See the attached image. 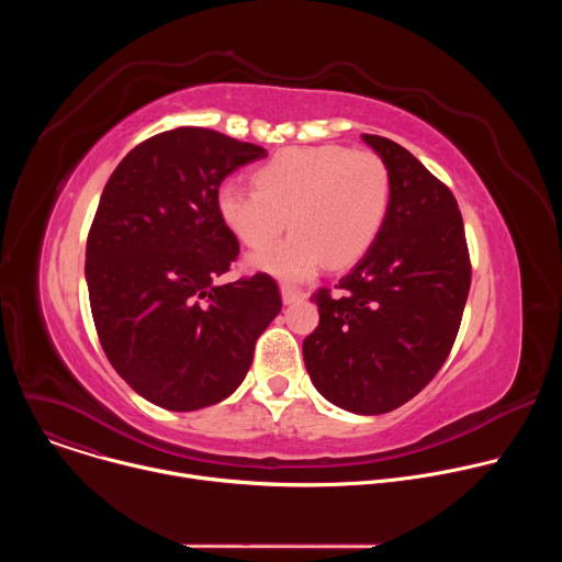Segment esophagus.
Here are the masks:
<instances>
[{
	"label": "esophagus",
	"instance_id": "obj_1",
	"mask_svg": "<svg viewBox=\"0 0 562 562\" xmlns=\"http://www.w3.org/2000/svg\"><path fill=\"white\" fill-rule=\"evenodd\" d=\"M282 300H284V304H293V302H300V300H304V291H300V289H295V286H289V284H282Z\"/></svg>",
	"mask_w": 562,
	"mask_h": 562
}]
</instances>
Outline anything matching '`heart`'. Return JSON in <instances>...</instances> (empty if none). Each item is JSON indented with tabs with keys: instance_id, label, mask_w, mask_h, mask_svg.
<instances>
[{
	"instance_id": "heart-1",
	"label": "heart",
	"mask_w": 562,
	"mask_h": 562,
	"mask_svg": "<svg viewBox=\"0 0 562 562\" xmlns=\"http://www.w3.org/2000/svg\"><path fill=\"white\" fill-rule=\"evenodd\" d=\"M254 189L224 184L217 213L249 249H263L283 229L294 233L249 265L284 280L313 273L319 262L342 269L378 237L391 200V173L369 148L289 146L256 169Z\"/></svg>"
}]
</instances>
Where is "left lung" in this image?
<instances>
[{"label": "left lung", "mask_w": 562, "mask_h": 562, "mask_svg": "<svg viewBox=\"0 0 562 562\" xmlns=\"http://www.w3.org/2000/svg\"><path fill=\"white\" fill-rule=\"evenodd\" d=\"M362 139L384 159L391 200L364 258L315 297L319 325L304 338L306 371L329 403L362 416L397 409L445 364L471 286L458 202L405 148Z\"/></svg>", "instance_id": "obj_1"}]
</instances>
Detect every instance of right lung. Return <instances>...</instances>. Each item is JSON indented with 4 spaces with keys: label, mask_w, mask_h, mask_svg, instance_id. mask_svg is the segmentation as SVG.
Wrapping results in <instances>:
<instances>
[{
    "label": "right lung",
    "mask_w": 562,
    "mask_h": 562,
    "mask_svg": "<svg viewBox=\"0 0 562 562\" xmlns=\"http://www.w3.org/2000/svg\"><path fill=\"white\" fill-rule=\"evenodd\" d=\"M262 157L258 144L180 126L137 144L102 191L87 239L93 323L113 369L157 407L228 397L282 308L269 273L213 284L239 254L220 184Z\"/></svg>",
    "instance_id": "obj_1"
}]
</instances>
